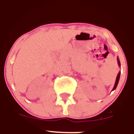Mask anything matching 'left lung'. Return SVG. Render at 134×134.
<instances>
[{"instance_id":"1","label":"left lung","mask_w":134,"mask_h":134,"mask_svg":"<svg viewBox=\"0 0 134 134\" xmlns=\"http://www.w3.org/2000/svg\"><path fill=\"white\" fill-rule=\"evenodd\" d=\"M117 60H118V65H119V67H120L121 66V64H120V60H119V58H117ZM120 73H121V72H119L118 74V75H117V77H116V80H115V85H114V88H113V90H112V91H114V90H115V89H116L117 86H118V83H119V80H120Z\"/></svg>"}]
</instances>
